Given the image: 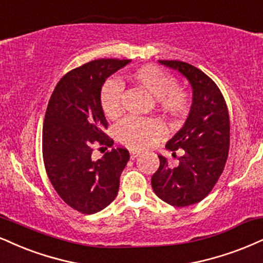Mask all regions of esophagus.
I'll return each mask as SVG.
<instances>
[{"label": "esophagus", "instance_id": "esophagus-1", "mask_svg": "<svg viewBox=\"0 0 263 263\" xmlns=\"http://www.w3.org/2000/svg\"><path fill=\"white\" fill-rule=\"evenodd\" d=\"M139 155H140V152H139V151H134V150L130 151V158H132V160H135V158H137Z\"/></svg>", "mask_w": 263, "mask_h": 263}]
</instances>
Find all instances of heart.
<instances>
[{"mask_svg":"<svg viewBox=\"0 0 263 263\" xmlns=\"http://www.w3.org/2000/svg\"><path fill=\"white\" fill-rule=\"evenodd\" d=\"M132 80L156 100L161 111L172 117H181L187 111L189 97L178 89L176 80L155 66H144L130 76ZM122 86L108 80L101 90V107L106 117L116 118L122 111ZM117 138L130 148L142 150L163 134V125L156 119L126 118L117 126Z\"/></svg>","mask_w":263,"mask_h":263,"instance_id":"1","label":"heart"}]
</instances>
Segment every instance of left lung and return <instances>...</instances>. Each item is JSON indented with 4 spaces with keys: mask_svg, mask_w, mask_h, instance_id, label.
Instances as JSON below:
<instances>
[{
    "mask_svg": "<svg viewBox=\"0 0 263 263\" xmlns=\"http://www.w3.org/2000/svg\"><path fill=\"white\" fill-rule=\"evenodd\" d=\"M185 78L193 90V101L183 126L167 141L176 155L183 148L179 163L172 167L158 156L160 167L151 178L155 194L176 207L190 206L209 195L221 177L229 150V115L218 86L196 67L181 61H158Z\"/></svg>",
    "mask_w": 263,
    "mask_h": 263,
    "instance_id": "1",
    "label": "left lung"
}]
</instances>
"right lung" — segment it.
<instances>
[{
    "label": "right lung",
    "mask_w": 263,
    "mask_h": 263,
    "mask_svg": "<svg viewBox=\"0 0 263 263\" xmlns=\"http://www.w3.org/2000/svg\"><path fill=\"white\" fill-rule=\"evenodd\" d=\"M132 60H96L67 73L54 87L42 128V155L48 179L67 205L82 213L99 212L116 199L129 151L117 147L99 160L92 147L112 146L101 107L106 79Z\"/></svg>",
    "instance_id": "obj_1"
}]
</instances>
